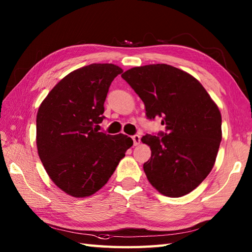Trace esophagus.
Listing matches in <instances>:
<instances>
[{
    "mask_svg": "<svg viewBox=\"0 0 252 252\" xmlns=\"http://www.w3.org/2000/svg\"><path fill=\"white\" fill-rule=\"evenodd\" d=\"M132 138H133V142H134V145H135V146L140 145V143H141V136H140V135L135 134V135L132 136Z\"/></svg>",
    "mask_w": 252,
    "mask_h": 252,
    "instance_id": "esophagus-1",
    "label": "esophagus"
}]
</instances>
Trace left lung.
<instances>
[{
    "mask_svg": "<svg viewBox=\"0 0 252 252\" xmlns=\"http://www.w3.org/2000/svg\"><path fill=\"white\" fill-rule=\"evenodd\" d=\"M144 101L148 119L161 118L165 133L146 134L142 142L152 156L144 172L168 197L194 190L215 165L222 140V117L201 83L179 68L154 63L121 74Z\"/></svg>",
    "mask_w": 252,
    "mask_h": 252,
    "instance_id": "8db88e82",
    "label": "left lung"
}]
</instances>
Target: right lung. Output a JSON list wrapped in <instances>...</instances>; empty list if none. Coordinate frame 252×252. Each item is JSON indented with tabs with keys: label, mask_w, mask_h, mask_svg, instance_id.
<instances>
[{
	"label": "right lung",
	"mask_w": 252,
	"mask_h": 252,
	"mask_svg": "<svg viewBox=\"0 0 252 252\" xmlns=\"http://www.w3.org/2000/svg\"><path fill=\"white\" fill-rule=\"evenodd\" d=\"M122 71L114 63L73 70L51 90L37 110V154L50 179L72 197L99 190L133 145L127 135L98 132L109 87Z\"/></svg>",
	"instance_id": "obj_1"
}]
</instances>
